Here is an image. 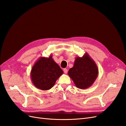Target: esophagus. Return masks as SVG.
Here are the masks:
<instances>
[{"label": "esophagus", "mask_w": 126, "mask_h": 126, "mask_svg": "<svg viewBox=\"0 0 126 126\" xmlns=\"http://www.w3.org/2000/svg\"><path fill=\"white\" fill-rule=\"evenodd\" d=\"M63 72H64V74H67V73L68 70H67V69H66V68H64V69H63Z\"/></svg>", "instance_id": "34e87169"}]
</instances>
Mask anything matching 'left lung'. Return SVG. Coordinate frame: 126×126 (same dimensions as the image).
I'll list each match as a JSON object with an SVG mask.
<instances>
[{"mask_svg": "<svg viewBox=\"0 0 126 126\" xmlns=\"http://www.w3.org/2000/svg\"><path fill=\"white\" fill-rule=\"evenodd\" d=\"M68 75L78 88L85 89L93 85L98 75L96 63L87 53L77 57L74 65L68 71Z\"/></svg>", "mask_w": 126, "mask_h": 126, "instance_id": "8db88e82", "label": "left lung"}]
</instances>
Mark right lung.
<instances>
[{
    "instance_id": "1",
    "label": "right lung",
    "mask_w": 126,
    "mask_h": 126,
    "mask_svg": "<svg viewBox=\"0 0 126 126\" xmlns=\"http://www.w3.org/2000/svg\"><path fill=\"white\" fill-rule=\"evenodd\" d=\"M63 73L52 56L41 57L34 64L30 73L33 85L37 88L47 90L54 87L56 81Z\"/></svg>"
}]
</instances>
